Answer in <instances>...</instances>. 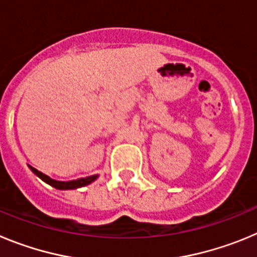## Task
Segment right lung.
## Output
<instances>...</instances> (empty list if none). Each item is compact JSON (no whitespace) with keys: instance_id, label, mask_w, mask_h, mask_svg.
<instances>
[{"instance_id":"1","label":"right lung","mask_w":257,"mask_h":257,"mask_svg":"<svg viewBox=\"0 0 257 257\" xmlns=\"http://www.w3.org/2000/svg\"><path fill=\"white\" fill-rule=\"evenodd\" d=\"M29 169H31V171L33 172V174L37 175V176L41 179V180L45 181V183H46V184L51 185L52 188H55V189H59V190L78 189V188L86 187V185H88V184H91L92 181H95L97 178H99V175H92V176H87V178L77 179V180L59 181V180H54V179H51V178H50V176H47V175L42 174V172L38 171V170H36L35 167H32V166H29Z\"/></svg>"}]
</instances>
